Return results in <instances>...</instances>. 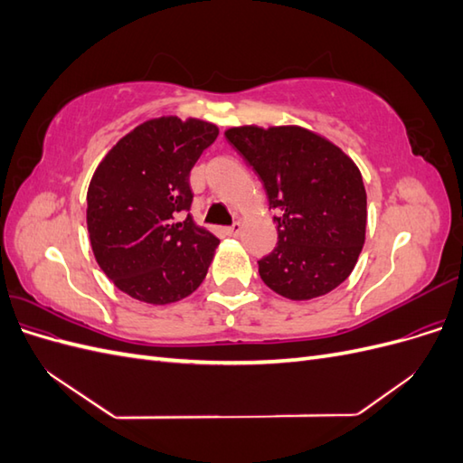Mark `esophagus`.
Instances as JSON below:
<instances>
[{"mask_svg": "<svg viewBox=\"0 0 463 463\" xmlns=\"http://www.w3.org/2000/svg\"><path fill=\"white\" fill-rule=\"evenodd\" d=\"M241 228H243V226H241V222H233L232 226L226 230V233H228V235H240Z\"/></svg>", "mask_w": 463, "mask_h": 463, "instance_id": "1", "label": "esophagus"}]
</instances>
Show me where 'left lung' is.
<instances>
[{
    "instance_id": "8db88e82",
    "label": "left lung",
    "mask_w": 463,
    "mask_h": 463,
    "mask_svg": "<svg viewBox=\"0 0 463 463\" xmlns=\"http://www.w3.org/2000/svg\"><path fill=\"white\" fill-rule=\"evenodd\" d=\"M226 138L253 165L278 210V245L259 260L262 282L293 301L338 288L365 243L367 193L355 162L299 125H241Z\"/></svg>"
}]
</instances>
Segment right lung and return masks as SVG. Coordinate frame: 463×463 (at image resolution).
Masks as SVG:
<instances>
[{
  "label": "right lung",
  "instance_id": "add662e5",
  "mask_svg": "<svg viewBox=\"0 0 463 463\" xmlns=\"http://www.w3.org/2000/svg\"><path fill=\"white\" fill-rule=\"evenodd\" d=\"M214 123L148 119L111 146L87 193V228L98 266L118 289L167 305L197 289L220 243L185 214L189 174L216 141Z\"/></svg>",
  "mask_w": 463,
  "mask_h": 463
}]
</instances>
